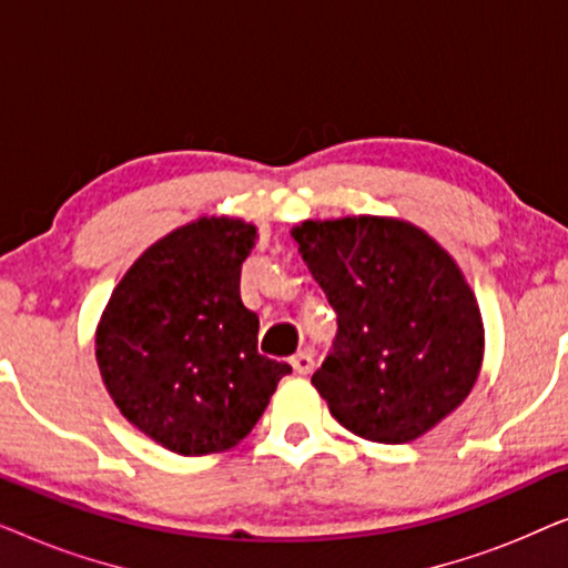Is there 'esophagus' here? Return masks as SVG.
<instances>
[{
    "label": "esophagus",
    "mask_w": 568,
    "mask_h": 568,
    "mask_svg": "<svg viewBox=\"0 0 568 568\" xmlns=\"http://www.w3.org/2000/svg\"><path fill=\"white\" fill-rule=\"evenodd\" d=\"M292 367H294V372H300V375H307V372H313V367H315V359H313V354L307 352H297L292 356Z\"/></svg>",
    "instance_id": "obj_1"
}]
</instances>
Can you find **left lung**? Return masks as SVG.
Returning <instances> with one entry per match:
<instances>
[{
  "label": "left lung",
  "instance_id": "8db88e82",
  "mask_svg": "<svg viewBox=\"0 0 568 568\" xmlns=\"http://www.w3.org/2000/svg\"><path fill=\"white\" fill-rule=\"evenodd\" d=\"M302 261L336 313V338L313 375L356 437L403 445L468 398L484 325L457 263L414 224L383 216L302 222Z\"/></svg>",
  "mask_w": 568,
  "mask_h": 568
}]
</instances>
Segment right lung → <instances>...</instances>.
Masks as SVG:
<instances>
[{"label": "right lung", "instance_id": "1", "mask_svg": "<svg viewBox=\"0 0 568 568\" xmlns=\"http://www.w3.org/2000/svg\"><path fill=\"white\" fill-rule=\"evenodd\" d=\"M255 227L212 216L139 255L98 325L95 356L121 414L178 455L237 445L286 362L258 354V315L240 300Z\"/></svg>", "mask_w": 568, "mask_h": 568}]
</instances>
